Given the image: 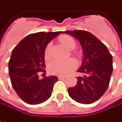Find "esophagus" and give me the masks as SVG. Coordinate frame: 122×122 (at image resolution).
<instances>
[{
  "label": "esophagus",
  "instance_id": "34e87169",
  "mask_svg": "<svg viewBox=\"0 0 122 122\" xmlns=\"http://www.w3.org/2000/svg\"><path fill=\"white\" fill-rule=\"evenodd\" d=\"M58 79L59 80H63V79H65V76H59Z\"/></svg>",
  "mask_w": 122,
  "mask_h": 122
}]
</instances>
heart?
<instances>
[{
	"mask_svg": "<svg viewBox=\"0 0 122 122\" xmlns=\"http://www.w3.org/2000/svg\"><path fill=\"white\" fill-rule=\"evenodd\" d=\"M59 41L66 48L69 50H72L76 46V43L73 38L65 35L59 38ZM51 44L49 43L45 49V57H48L50 54ZM77 66V63L75 60L73 59H69L67 60H59L55 59L51 61L49 65V72L54 75L60 76H65L71 73L73 69H75Z\"/></svg>",
	"mask_w": 122,
	"mask_h": 122,
	"instance_id": "b5f03b06",
	"label": "heart"
}]
</instances>
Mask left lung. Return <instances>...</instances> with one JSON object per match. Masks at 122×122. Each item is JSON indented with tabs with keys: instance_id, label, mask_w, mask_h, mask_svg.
Segmentation results:
<instances>
[{
	"instance_id": "obj_1",
	"label": "left lung",
	"mask_w": 122,
	"mask_h": 122,
	"mask_svg": "<svg viewBox=\"0 0 122 122\" xmlns=\"http://www.w3.org/2000/svg\"><path fill=\"white\" fill-rule=\"evenodd\" d=\"M79 41L82 49L81 66L76 71L85 74L76 77L77 83L68 88L69 97L76 102L90 104L105 93L113 71L112 56L107 47L88 31H65Z\"/></svg>"
}]
</instances>
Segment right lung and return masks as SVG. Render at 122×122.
<instances>
[{
  "mask_svg": "<svg viewBox=\"0 0 122 122\" xmlns=\"http://www.w3.org/2000/svg\"><path fill=\"white\" fill-rule=\"evenodd\" d=\"M62 31L37 32L27 36L12 50L8 71L12 87L25 103L35 105L51 96L56 76L39 79L37 73L46 68L45 49Z\"/></svg>",
  "mask_w": 122,
  "mask_h": 122,
  "instance_id": "1",
  "label": "right lung"
}]
</instances>
